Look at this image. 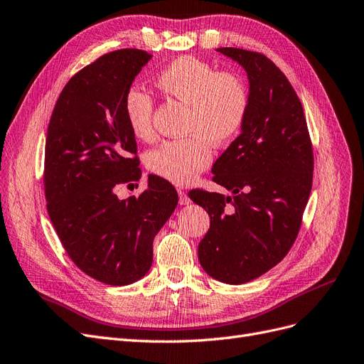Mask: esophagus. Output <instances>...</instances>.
Returning <instances> with one entry per match:
<instances>
[{"label":"esophagus","instance_id":"1","mask_svg":"<svg viewBox=\"0 0 364 364\" xmlns=\"http://www.w3.org/2000/svg\"><path fill=\"white\" fill-rule=\"evenodd\" d=\"M178 203L181 205H187V204L191 203V198L187 196V193L184 191H181V189H178Z\"/></svg>","mask_w":364,"mask_h":364}]
</instances>
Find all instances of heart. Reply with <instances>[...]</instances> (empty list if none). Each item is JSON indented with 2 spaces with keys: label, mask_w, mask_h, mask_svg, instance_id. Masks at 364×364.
Instances as JSON below:
<instances>
[{
  "label": "heart",
  "mask_w": 364,
  "mask_h": 364,
  "mask_svg": "<svg viewBox=\"0 0 364 364\" xmlns=\"http://www.w3.org/2000/svg\"><path fill=\"white\" fill-rule=\"evenodd\" d=\"M166 97L187 106L186 138L171 139L154 146L145 156L146 168L175 184L192 181L213 159L211 144L222 146L232 141L249 111V91L245 80L231 72L195 58L178 57L161 69L154 79ZM154 102L146 91L132 87L124 96V115L133 136L154 138Z\"/></svg>",
  "instance_id": "heart-1"
}]
</instances>
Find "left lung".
<instances>
[{"instance_id":"obj_1","label":"left lung","mask_w":364,"mask_h":364,"mask_svg":"<svg viewBox=\"0 0 364 364\" xmlns=\"http://www.w3.org/2000/svg\"><path fill=\"white\" fill-rule=\"evenodd\" d=\"M245 67L249 111L235 141L213 165V181L232 196L189 192L204 207L210 230L198 246L204 270L240 285L287 257L312 191L314 150L303 105L288 77L264 53L219 48Z\"/></svg>"}]
</instances>
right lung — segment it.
<instances>
[{"label": "right lung", "mask_w": 364, "mask_h": 364, "mask_svg": "<svg viewBox=\"0 0 364 364\" xmlns=\"http://www.w3.org/2000/svg\"><path fill=\"white\" fill-rule=\"evenodd\" d=\"M150 58L141 49H118L85 65L63 88L48 126L43 187L50 222L76 267L114 287L150 270L153 240L178 203L173 186L157 175L139 196L115 193L141 178L124 96Z\"/></svg>", "instance_id": "right-lung-1"}]
</instances>
